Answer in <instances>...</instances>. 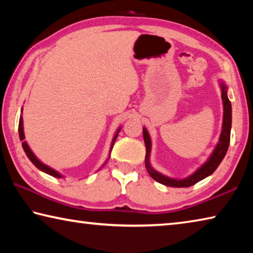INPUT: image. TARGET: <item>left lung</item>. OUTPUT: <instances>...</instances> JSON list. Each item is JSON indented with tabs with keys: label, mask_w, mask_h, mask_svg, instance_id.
<instances>
[{
	"label": "left lung",
	"mask_w": 253,
	"mask_h": 253,
	"mask_svg": "<svg viewBox=\"0 0 253 253\" xmlns=\"http://www.w3.org/2000/svg\"><path fill=\"white\" fill-rule=\"evenodd\" d=\"M222 100H223V107H224V114H223V126H222V131L220 136V142L216 145L215 149H214L211 157L209 161L205 163L202 168L199 169L196 172L184 179H173L169 177H166L164 175L160 174L156 170H154L151 165H149V153H151V138L147 130L143 129V136L145 146H146V158H145V165H146V169L151 177L155 179L156 182L164 184L166 186L170 187H188L194 185L203 178L208 177L211 175L214 170L217 169L220 163L223 160L226 152H228L229 144H230V131H231V122H232V114H231V102L226 95V87L222 84Z\"/></svg>",
	"instance_id": "obj_1"
}]
</instances>
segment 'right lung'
I'll return each mask as SVG.
<instances>
[{
	"label": "right lung",
	"instance_id": "right-lung-1",
	"mask_svg": "<svg viewBox=\"0 0 253 253\" xmlns=\"http://www.w3.org/2000/svg\"><path fill=\"white\" fill-rule=\"evenodd\" d=\"M118 131H119V130H118ZM19 136H20V139H21V140H23V139H24L22 117H20V121H19ZM116 138H117V134H116V136L114 137V140H113V144H111V147H113V145H114V143H115V140H116ZM22 147H23V149H24L25 154H27V156L29 157V160L31 161V162L33 163V164L37 166L38 169H41L42 172H44V173L49 174V175H51V176H54V177H61V176H60V174H59V173L55 172V170H53L52 169L48 168V166H46V165L42 164V163H41L39 160H38V158H37L36 156H34V154L31 152V149L29 148L27 142H22Z\"/></svg>",
	"mask_w": 253,
	"mask_h": 253
}]
</instances>
